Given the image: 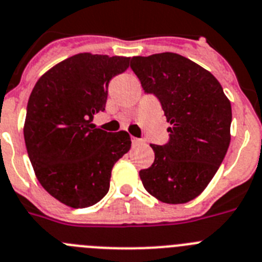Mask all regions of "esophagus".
<instances>
[{"label": "esophagus", "instance_id": "34e87169", "mask_svg": "<svg viewBox=\"0 0 262 262\" xmlns=\"http://www.w3.org/2000/svg\"><path fill=\"white\" fill-rule=\"evenodd\" d=\"M141 143H143L142 138H136V137H132V145L138 146V145H141Z\"/></svg>", "mask_w": 262, "mask_h": 262}]
</instances>
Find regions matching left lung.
I'll return each instance as SVG.
<instances>
[{"label":"left lung","instance_id":"1","mask_svg":"<svg viewBox=\"0 0 262 262\" xmlns=\"http://www.w3.org/2000/svg\"><path fill=\"white\" fill-rule=\"evenodd\" d=\"M130 68L171 124L168 142L150 145L155 159L140 171L143 187L159 201L185 204L207 187L227 152L230 100L210 72L176 53L137 56Z\"/></svg>","mask_w":262,"mask_h":262}]
</instances>
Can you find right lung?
<instances>
[{
    "label": "right lung",
    "instance_id": "1",
    "mask_svg": "<svg viewBox=\"0 0 262 262\" xmlns=\"http://www.w3.org/2000/svg\"><path fill=\"white\" fill-rule=\"evenodd\" d=\"M130 57L79 53L36 82L27 104L25 142L36 178L70 207L95 205L110 190L114 164L130 148L126 132L96 128L108 84L129 68Z\"/></svg>",
    "mask_w": 262,
    "mask_h": 262
}]
</instances>
